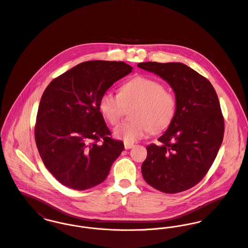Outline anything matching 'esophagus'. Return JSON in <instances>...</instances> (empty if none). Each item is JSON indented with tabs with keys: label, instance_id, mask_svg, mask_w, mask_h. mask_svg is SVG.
Listing matches in <instances>:
<instances>
[{
	"label": "esophagus",
	"instance_id": "34e87169",
	"mask_svg": "<svg viewBox=\"0 0 248 248\" xmlns=\"http://www.w3.org/2000/svg\"><path fill=\"white\" fill-rule=\"evenodd\" d=\"M134 146V144L133 143H127V142H124V148L125 149H130V148H132Z\"/></svg>",
	"mask_w": 248,
	"mask_h": 248
}]
</instances>
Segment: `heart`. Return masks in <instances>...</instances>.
Masks as SVG:
<instances>
[{
    "mask_svg": "<svg viewBox=\"0 0 248 248\" xmlns=\"http://www.w3.org/2000/svg\"><path fill=\"white\" fill-rule=\"evenodd\" d=\"M136 105L132 110L134 120L118 125L115 136L124 142L133 143L148 132L160 133L173 122L177 112L175 93L165 88L160 81L138 75L124 83L119 93L106 91L100 98V110L112 125H116L126 108Z\"/></svg>",
    "mask_w": 248,
    "mask_h": 248,
    "instance_id": "obj_1",
    "label": "heart"
}]
</instances>
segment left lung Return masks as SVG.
<instances>
[{
    "mask_svg": "<svg viewBox=\"0 0 248 248\" xmlns=\"http://www.w3.org/2000/svg\"><path fill=\"white\" fill-rule=\"evenodd\" d=\"M138 66L169 83L178 102L160 143L146 147L142 177L159 191L183 192L203 179L222 142L224 120L217 93L206 78L182 62H146Z\"/></svg>",
    "mask_w": 248,
    "mask_h": 248,
    "instance_id": "8db88e82",
    "label": "left lung"
}]
</instances>
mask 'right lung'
I'll list each match as a JSON object with an SVG mask.
<instances>
[{"label":"right lung","mask_w":248,"mask_h":248,"mask_svg":"<svg viewBox=\"0 0 248 248\" xmlns=\"http://www.w3.org/2000/svg\"><path fill=\"white\" fill-rule=\"evenodd\" d=\"M132 67L124 62L88 61L55 78L39 105L35 141L47 170L63 186L85 190L103 183L124 149L111 138L101 96Z\"/></svg>","instance_id":"right-lung-1"}]
</instances>
